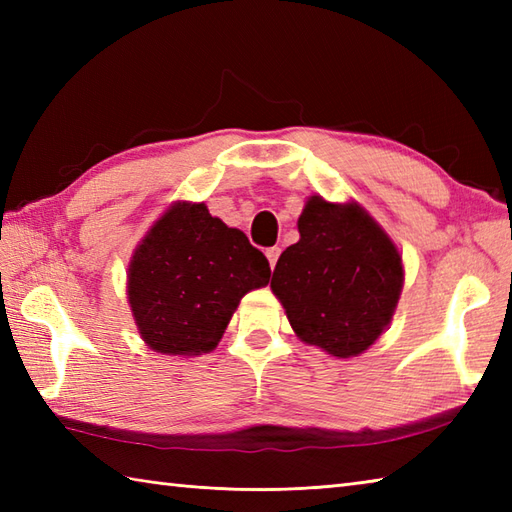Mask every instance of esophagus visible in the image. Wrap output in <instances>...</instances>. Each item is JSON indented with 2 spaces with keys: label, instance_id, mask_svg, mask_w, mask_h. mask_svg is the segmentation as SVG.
<instances>
[{
  "label": "esophagus",
  "instance_id": "esophagus-1",
  "mask_svg": "<svg viewBox=\"0 0 512 512\" xmlns=\"http://www.w3.org/2000/svg\"><path fill=\"white\" fill-rule=\"evenodd\" d=\"M279 255H281V248H279V246H270V248H266V257H268V262H270V268H275Z\"/></svg>",
  "mask_w": 512,
  "mask_h": 512
}]
</instances>
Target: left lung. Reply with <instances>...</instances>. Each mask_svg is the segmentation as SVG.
Masks as SVG:
<instances>
[{"label": "left lung", "instance_id": "8db88e82", "mask_svg": "<svg viewBox=\"0 0 512 512\" xmlns=\"http://www.w3.org/2000/svg\"><path fill=\"white\" fill-rule=\"evenodd\" d=\"M301 239L281 253L273 288L301 341L332 356H356L387 328L402 290V259L356 204L312 195Z\"/></svg>", "mask_w": 512, "mask_h": 512}]
</instances>
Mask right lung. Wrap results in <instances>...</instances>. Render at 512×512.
Masks as SVG:
<instances>
[{
    "instance_id": "right-lung-1",
    "label": "right lung",
    "mask_w": 512,
    "mask_h": 512,
    "mask_svg": "<svg viewBox=\"0 0 512 512\" xmlns=\"http://www.w3.org/2000/svg\"><path fill=\"white\" fill-rule=\"evenodd\" d=\"M268 279V259L242 231L204 204H176L136 248L127 292L151 350L195 356L213 350L239 299Z\"/></svg>"
}]
</instances>
